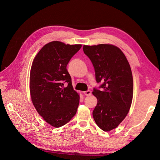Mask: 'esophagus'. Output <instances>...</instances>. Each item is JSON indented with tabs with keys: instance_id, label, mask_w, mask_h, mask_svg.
<instances>
[{
	"instance_id": "esophagus-1",
	"label": "esophagus",
	"mask_w": 160,
	"mask_h": 160,
	"mask_svg": "<svg viewBox=\"0 0 160 160\" xmlns=\"http://www.w3.org/2000/svg\"><path fill=\"white\" fill-rule=\"evenodd\" d=\"M83 94H84L85 96H88L91 95V94H92V92H91L90 90H87V91H85V92H83Z\"/></svg>"
}]
</instances>
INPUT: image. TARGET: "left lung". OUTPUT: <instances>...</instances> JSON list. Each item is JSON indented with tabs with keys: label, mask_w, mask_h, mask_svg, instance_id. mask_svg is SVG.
I'll return each instance as SVG.
<instances>
[{
	"label": "left lung",
	"mask_w": 160,
	"mask_h": 160,
	"mask_svg": "<svg viewBox=\"0 0 160 160\" xmlns=\"http://www.w3.org/2000/svg\"><path fill=\"white\" fill-rule=\"evenodd\" d=\"M83 50L92 62L97 83L93 89L98 104L92 115L104 131L118 127L127 115L133 98V77L130 64L123 52L115 45H83Z\"/></svg>",
	"instance_id": "obj_1"
}]
</instances>
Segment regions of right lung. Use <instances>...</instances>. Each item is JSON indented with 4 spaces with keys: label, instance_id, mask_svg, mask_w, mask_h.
I'll return each mask as SVG.
<instances>
[{
    "label": "right lung",
    "instance_id": "add662e5",
    "mask_svg": "<svg viewBox=\"0 0 160 160\" xmlns=\"http://www.w3.org/2000/svg\"><path fill=\"white\" fill-rule=\"evenodd\" d=\"M81 47L80 44L49 42L38 52L32 65L30 90L33 104L45 121L56 128L70 122L77 111L80 97L66 66Z\"/></svg>",
    "mask_w": 160,
    "mask_h": 160
}]
</instances>
